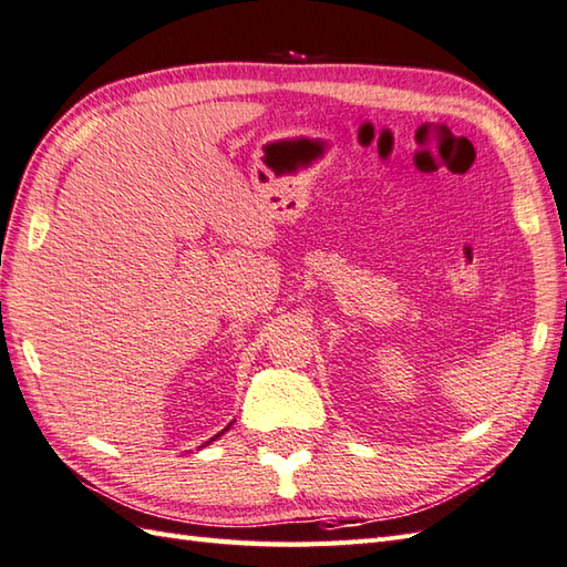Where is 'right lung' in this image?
Returning a JSON list of instances; mask_svg holds the SVG:
<instances>
[{
	"instance_id": "right-lung-1",
	"label": "right lung",
	"mask_w": 567,
	"mask_h": 567,
	"mask_svg": "<svg viewBox=\"0 0 567 567\" xmlns=\"http://www.w3.org/2000/svg\"><path fill=\"white\" fill-rule=\"evenodd\" d=\"M228 427H230V425H228ZM228 427H224V431H220V433H218V435H214V437H212V440H216V437H220V435H224V433H226V431H228ZM212 440H206V445H209V443H212ZM202 447H204V445H202Z\"/></svg>"
}]
</instances>
